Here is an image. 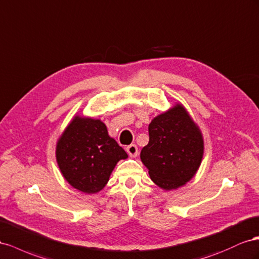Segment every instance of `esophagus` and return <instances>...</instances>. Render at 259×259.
Returning <instances> with one entry per match:
<instances>
[{
    "label": "esophagus",
    "mask_w": 259,
    "mask_h": 259,
    "mask_svg": "<svg viewBox=\"0 0 259 259\" xmlns=\"http://www.w3.org/2000/svg\"><path fill=\"white\" fill-rule=\"evenodd\" d=\"M125 151H127V153L130 155L131 157H136L137 155L139 154L138 152V146L136 144H130L128 145L127 147H125Z\"/></svg>",
    "instance_id": "34e87169"
}]
</instances>
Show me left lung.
<instances>
[{
	"label": "left lung",
	"instance_id": "left-lung-1",
	"mask_svg": "<svg viewBox=\"0 0 259 259\" xmlns=\"http://www.w3.org/2000/svg\"><path fill=\"white\" fill-rule=\"evenodd\" d=\"M149 136L140 156L151 179L165 190L183 186L201 165L204 150L201 132L187 110L177 105L154 118Z\"/></svg>",
	"mask_w": 259,
	"mask_h": 259
}]
</instances>
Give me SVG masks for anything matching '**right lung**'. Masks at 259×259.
Returning <instances> with one entry per match:
<instances>
[{"instance_id":"1","label":"right lung","mask_w":259,"mask_h":259,"mask_svg":"<svg viewBox=\"0 0 259 259\" xmlns=\"http://www.w3.org/2000/svg\"><path fill=\"white\" fill-rule=\"evenodd\" d=\"M128 155L108 136L101 120L76 117L56 147V159L64 178L84 193L105 187L117 161Z\"/></svg>"}]
</instances>
